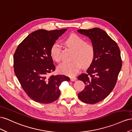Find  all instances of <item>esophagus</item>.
I'll list each match as a JSON object with an SVG mask.
<instances>
[{"instance_id": "1", "label": "esophagus", "mask_w": 132, "mask_h": 132, "mask_svg": "<svg viewBox=\"0 0 132 132\" xmlns=\"http://www.w3.org/2000/svg\"><path fill=\"white\" fill-rule=\"evenodd\" d=\"M70 80H71V81H75L76 80V78L75 77H71L70 78Z\"/></svg>"}]
</instances>
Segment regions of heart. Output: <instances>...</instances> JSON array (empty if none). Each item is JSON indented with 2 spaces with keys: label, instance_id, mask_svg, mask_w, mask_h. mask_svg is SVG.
Returning <instances> with one entry per match:
<instances>
[{
  "label": "heart",
  "instance_id": "b5f03b06",
  "mask_svg": "<svg viewBox=\"0 0 132 132\" xmlns=\"http://www.w3.org/2000/svg\"><path fill=\"white\" fill-rule=\"evenodd\" d=\"M67 47L74 51L71 62H63L59 65L57 69L60 73L75 76L80 71L82 65L86 67L91 64L95 56V50L91 44L86 43L82 37L76 34H71L65 41ZM50 56L52 60L59 62L61 59V46L59 43L55 42L50 48Z\"/></svg>",
  "mask_w": 132,
  "mask_h": 132
}]
</instances>
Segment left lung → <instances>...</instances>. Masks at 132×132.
Instances as JSON below:
<instances>
[{
  "instance_id": "1",
  "label": "left lung",
  "mask_w": 132,
  "mask_h": 132,
  "mask_svg": "<svg viewBox=\"0 0 132 132\" xmlns=\"http://www.w3.org/2000/svg\"><path fill=\"white\" fill-rule=\"evenodd\" d=\"M77 31L89 37L95 50L93 60L87 72L77 77L86 85L78 97L83 102L95 104L106 98L114 87L122 68L120 51L115 41L100 28Z\"/></svg>"
}]
</instances>
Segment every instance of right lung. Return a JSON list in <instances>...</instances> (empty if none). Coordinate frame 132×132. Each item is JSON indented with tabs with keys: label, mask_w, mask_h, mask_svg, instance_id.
<instances>
[{
	"label": "right lung",
	"mask_w": 132,
	"mask_h": 132,
	"mask_svg": "<svg viewBox=\"0 0 132 132\" xmlns=\"http://www.w3.org/2000/svg\"><path fill=\"white\" fill-rule=\"evenodd\" d=\"M67 29L34 31L18 45L14 55V72L22 89L36 102L48 104L58 99L59 86L70 79L65 75H51L55 70L50 48Z\"/></svg>",
	"instance_id": "right-lung-1"
}]
</instances>
